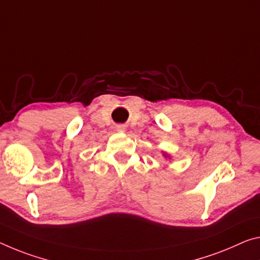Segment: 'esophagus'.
Wrapping results in <instances>:
<instances>
[{
    "label": "esophagus",
    "mask_w": 260,
    "mask_h": 260,
    "mask_svg": "<svg viewBox=\"0 0 260 260\" xmlns=\"http://www.w3.org/2000/svg\"><path fill=\"white\" fill-rule=\"evenodd\" d=\"M115 129H117V132H119V133H123V132L126 131V126L117 125V126H115Z\"/></svg>",
    "instance_id": "obj_1"
}]
</instances>
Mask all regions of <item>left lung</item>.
<instances>
[{
	"instance_id": "obj_1",
	"label": "left lung",
	"mask_w": 260,
	"mask_h": 260,
	"mask_svg": "<svg viewBox=\"0 0 260 260\" xmlns=\"http://www.w3.org/2000/svg\"><path fill=\"white\" fill-rule=\"evenodd\" d=\"M162 155H163V157H164V158H169V159H170V155H169L168 152H164V151H163V154H162Z\"/></svg>"
}]
</instances>
